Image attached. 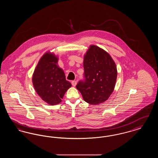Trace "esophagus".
Here are the masks:
<instances>
[{"mask_svg": "<svg viewBox=\"0 0 158 158\" xmlns=\"http://www.w3.org/2000/svg\"><path fill=\"white\" fill-rule=\"evenodd\" d=\"M76 84H77V82H76V81H72V85L73 86H75L76 85Z\"/></svg>", "mask_w": 158, "mask_h": 158, "instance_id": "obj_1", "label": "esophagus"}]
</instances>
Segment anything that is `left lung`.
Here are the masks:
<instances>
[{"mask_svg": "<svg viewBox=\"0 0 158 158\" xmlns=\"http://www.w3.org/2000/svg\"><path fill=\"white\" fill-rule=\"evenodd\" d=\"M84 79L76 88L84 101L91 105L105 102L113 93L117 71L115 62L103 49L90 45L84 56Z\"/></svg>", "mask_w": 158, "mask_h": 158, "instance_id": "8db88e82", "label": "left lung"}]
</instances>
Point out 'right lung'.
Instances as JSON below:
<instances>
[{
    "label": "right lung",
    "mask_w": 158,
    "mask_h": 158,
    "mask_svg": "<svg viewBox=\"0 0 158 158\" xmlns=\"http://www.w3.org/2000/svg\"><path fill=\"white\" fill-rule=\"evenodd\" d=\"M58 58L46 53L40 59L32 76V83L38 95L47 104L57 105L72 84L66 79L63 70L57 65Z\"/></svg>",
    "instance_id": "add662e5"
}]
</instances>
